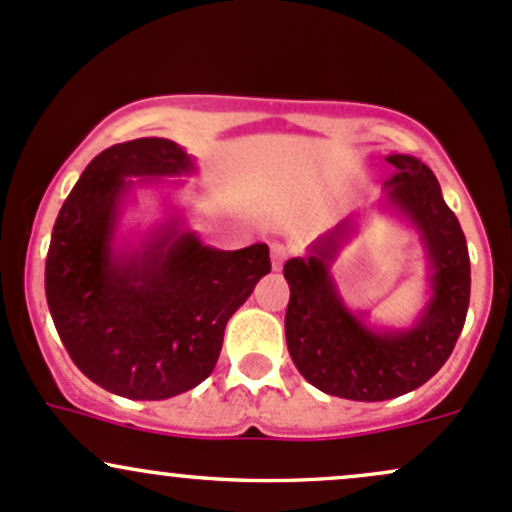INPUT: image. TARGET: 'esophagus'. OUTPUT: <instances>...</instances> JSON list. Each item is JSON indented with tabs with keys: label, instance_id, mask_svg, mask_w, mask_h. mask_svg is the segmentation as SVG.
<instances>
[{
	"label": "esophagus",
	"instance_id": "esophagus-1",
	"mask_svg": "<svg viewBox=\"0 0 512 512\" xmlns=\"http://www.w3.org/2000/svg\"><path fill=\"white\" fill-rule=\"evenodd\" d=\"M288 246L283 244H271V263H273V271H280L285 263V258H288Z\"/></svg>",
	"mask_w": 512,
	"mask_h": 512
}]
</instances>
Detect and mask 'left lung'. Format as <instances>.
Wrapping results in <instances>:
<instances>
[{
	"instance_id": "obj_1",
	"label": "left lung",
	"mask_w": 512,
	"mask_h": 512,
	"mask_svg": "<svg viewBox=\"0 0 512 512\" xmlns=\"http://www.w3.org/2000/svg\"><path fill=\"white\" fill-rule=\"evenodd\" d=\"M386 161L395 170L376 207L417 234L427 263V302L410 324H371L366 310L354 312L339 293L332 266L359 234L361 214L317 236L305 256L283 266L290 285L285 312L290 359L322 393L361 403L398 398L430 381L464 329L471 295L464 232L434 173L408 153H390Z\"/></svg>"
}]
</instances>
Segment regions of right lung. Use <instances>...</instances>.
I'll return each instance as SVG.
<instances>
[{
  "label": "right lung",
  "mask_w": 512,
  "mask_h": 512,
  "mask_svg": "<svg viewBox=\"0 0 512 512\" xmlns=\"http://www.w3.org/2000/svg\"><path fill=\"white\" fill-rule=\"evenodd\" d=\"M195 158L168 139L114 144L82 170L60 207L46 258V300L60 342L90 381L131 400H166L214 371L229 317L271 271L266 244L207 246L170 202ZM173 179V184L167 180ZM139 189L164 217L121 232Z\"/></svg>",
  "instance_id": "add662e5"
}]
</instances>
